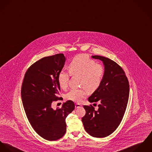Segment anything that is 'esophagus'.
I'll return each instance as SVG.
<instances>
[{
  "label": "esophagus",
  "mask_w": 152,
  "mask_h": 152,
  "mask_svg": "<svg viewBox=\"0 0 152 152\" xmlns=\"http://www.w3.org/2000/svg\"><path fill=\"white\" fill-rule=\"evenodd\" d=\"M82 105L80 104H75V108H78L79 107H81Z\"/></svg>",
  "instance_id": "esophagus-1"
}]
</instances>
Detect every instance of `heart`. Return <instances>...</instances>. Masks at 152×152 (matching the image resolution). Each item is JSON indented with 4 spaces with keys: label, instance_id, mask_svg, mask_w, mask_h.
<instances>
[{
    "label": "heart",
    "instance_id": "heart-1",
    "mask_svg": "<svg viewBox=\"0 0 152 152\" xmlns=\"http://www.w3.org/2000/svg\"><path fill=\"white\" fill-rule=\"evenodd\" d=\"M69 72L72 75L81 76L80 85L86 87L89 91H95L101 84L104 74L103 69L94 60L86 54H80L74 57L68 66ZM70 74L62 69L58 74V79L59 86L62 88L67 87ZM87 94L86 89H72L66 95L68 99L80 102Z\"/></svg>",
    "mask_w": 152,
    "mask_h": 152
}]
</instances>
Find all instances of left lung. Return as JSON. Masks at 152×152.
<instances>
[{
	"instance_id": "left-lung-1",
	"label": "left lung",
	"mask_w": 152,
	"mask_h": 152,
	"mask_svg": "<svg viewBox=\"0 0 152 152\" xmlns=\"http://www.w3.org/2000/svg\"><path fill=\"white\" fill-rule=\"evenodd\" d=\"M92 58L102 61L104 73L101 84L88 100L100 104L98 110L91 105H83L86 114L82 121L89 135L104 137L117 129L123 118L129 99V84L125 72L115 62L99 55Z\"/></svg>"
}]
</instances>
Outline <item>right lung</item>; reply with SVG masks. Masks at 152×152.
Wrapping results in <instances>:
<instances>
[{
  "label": "right lung",
  "instance_id": "right-lung-1",
  "mask_svg": "<svg viewBox=\"0 0 152 152\" xmlns=\"http://www.w3.org/2000/svg\"><path fill=\"white\" fill-rule=\"evenodd\" d=\"M63 53L44 57L33 64L24 75L21 95L24 109L34 131L44 139L52 141L61 138L66 131V118L75 109L74 102L68 100L62 107L53 110V101L60 86L58 76L65 62Z\"/></svg>",
  "mask_w": 152,
  "mask_h": 152
}]
</instances>
